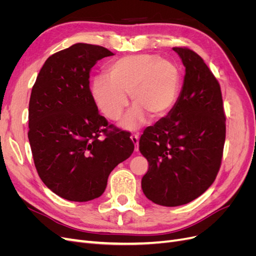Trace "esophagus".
Returning a JSON list of instances; mask_svg holds the SVG:
<instances>
[{"mask_svg":"<svg viewBox=\"0 0 256 256\" xmlns=\"http://www.w3.org/2000/svg\"><path fill=\"white\" fill-rule=\"evenodd\" d=\"M131 140H132L134 144V150L138 152V134H132L131 136Z\"/></svg>","mask_w":256,"mask_h":256,"instance_id":"34e87169","label":"esophagus"}]
</instances>
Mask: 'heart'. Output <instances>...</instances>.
Segmentation results:
<instances>
[{"label": "heart", "mask_w": 256, "mask_h": 256, "mask_svg": "<svg viewBox=\"0 0 256 256\" xmlns=\"http://www.w3.org/2000/svg\"><path fill=\"white\" fill-rule=\"evenodd\" d=\"M182 74L172 60L150 53L118 58L106 67V76H98L90 83V96L108 120H118L128 106V96L136 104L122 122V127L136 129L145 120L164 116L174 106L180 88Z\"/></svg>", "instance_id": "obj_1"}]
</instances>
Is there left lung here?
Instances as JSON below:
<instances>
[{"label": "left lung", "mask_w": 256, "mask_h": 256, "mask_svg": "<svg viewBox=\"0 0 256 256\" xmlns=\"http://www.w3.org/2000/svg\"><path fill=\"white\" fill-rule=\"evenodd\" d=\"M173 50L186 67L180 95L166 118L144 130L138 142L150 164L142 178L144 194L168 207L190 203L212 184L226 132L218 80L198 53L187 47Z\"/></svg>", "instance_id": "1"}]
</instances>
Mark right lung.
I'll use <instances>...</instances> for the list:
<instances>
[{"instance_id": "right-lung-1", "label": "right lung", "mask_w": 256, "mask_h": 256, "mask_svg": "<svg viewBox=\"0 0 256 256\" xmlns=\"http://www.w3.org/2000/svg\"><path fill=\"white\" fill-rule=\"evenodd\" d=\"M113 53L76 44L52 54L33 85L28 104V141L40 180L58 196L86 202L102 194L112 170L134 152L128 131L98 113L90 72Z\"/></svg>"}]
</instances>
